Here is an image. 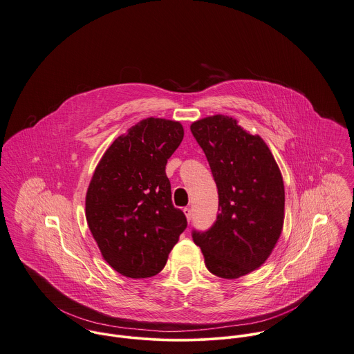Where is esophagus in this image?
Segmentation results:
<instances>
[{"instance_id":"34e87169","label":"esophagus","mask_w":354,"mask_h":354,"mask_svg":"<svg viewBox=\"0 0 354 354\" xmlns=\"http://www.w3.org/2000/svg\"><path fill=\"white\" fill-rule=\"evenodd\" d=\"M183 213H185V216H186L187 221H190V220H192V216H193L192 209H190V207H185V209H183Z\"/></svg>"}]
</instances>
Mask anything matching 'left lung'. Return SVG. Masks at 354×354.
Wrapping results in <instances>:
<instances>
[{"instance_id":"8db88e82","label":"left lung","mask_w":354,"mask_h":354,"mask_svg":"<svg viewBox=\"0 0 354 354\" xmlns=\"http://www.w3.org/2000/svg\"><path fill=\"white\" fill-rule=\"evenodd\" d=\"M190 129L209 161L220 210L207 231H193V240L210 273L227 279L248 274L266 262L282 232L281 171L266 142L236 119L218 114Z\"/></svg>"}]
</instances>
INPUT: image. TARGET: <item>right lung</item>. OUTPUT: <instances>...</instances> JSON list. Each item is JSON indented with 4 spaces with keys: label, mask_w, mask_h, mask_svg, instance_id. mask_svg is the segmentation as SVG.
Instances as JSON below:
<instances>
[{
    "label": "right lung",
    "mask_w": 354,
    "mask_h": 354,
    "mask_svg": "<svg viewBox=\"0 0 354 354\" xmlns=\"http://www.w3.org/2000/svg\"><path fill=\"white\" fill-rule=\"evenodd\" d=\"M176 120L147 118L119 136L91 179L85 216L104 261L119 274H158L186 230L187 220L172 205L165 175L168 158L183 140Z\"/></svg>",
    "instance_id": "right-lung-1"
}]
</instances>
